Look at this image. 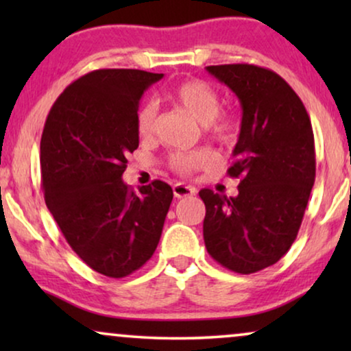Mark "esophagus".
<instances>
[{
    "mask_svg": "<svg viewBox=\"0 0 351 351\" xmlns=\"http://www.w3.org/2000/svg\"><path fill=\"white\" fill-rule=\"evenodd\" d=\"M172 190H174L176 198H186V196H193L196 193L195 186L185 184H176L172 186Z\"/></svg>",
    "mask_w": 351,
    "mask_h": 351,
    "instance_id": "34e87169",
    "label": "esophagus"
}]
</instances>
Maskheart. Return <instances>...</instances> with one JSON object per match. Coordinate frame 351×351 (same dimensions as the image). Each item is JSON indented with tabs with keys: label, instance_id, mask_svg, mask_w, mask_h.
I'll use <instances>...</instances> for the list:
<instances>
[{
	"label": "heart",
	"instance_id": "b5f03b06",
	"mask_svg": "<svg viewBox=\"0 0 351 351\" xmlns=\"http://www.w3.org/2000/svg\"><path fill=\"white\" fill-rule=\"evenodd\" d=\"M169 97L185 110L191 118L199 124L208 126V131L215 141L230 143L234 141L238 132L237 121L227 114H219L222 107V99L214 86L203 80L182 81L171 90ZM156 118V105L145 102L137 110L136 124L141 137H148L153 132ZM215 156L209 150H193L176 153L171 156V167L182 176H190L196 171L208 169L214 165Z\"/></svg>",
	"mask_w": 351,
	"mask_h": 351
}]
</instances>
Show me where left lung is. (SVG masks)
Instances as JSON below:
<instances>
[{"mask_svg": "<svg viewBox=\"0 0 351 351\" xmlns=\"http://www.w3.org/2000/svg\"><path fill=\"white\" fill-rule=\"evenodd\" d=\"M241 104L243 118L230 177L238 196L199 191L210 257L249 275L273 265L299 233L315 184V138L308 113L275 71L249 64L206 66Z\"/></svg>", "mask_w": 351, "mask_h": 351, "instance_id": "obj_1", "label": "left lung"}]
</instances>
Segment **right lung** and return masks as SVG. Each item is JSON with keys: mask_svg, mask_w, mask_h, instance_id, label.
<instances>
[{"mask_svg": "<svg viewBox=\"0 0 351 351\" xmlns=\"http://www.w3.org/2000/svg\"><path fill=\"white\" fill-rule=\"evenodd\" d=\"M162 76L90 71L59 95L43 129L47 209L81 261L110 278L131 275L150 261L174 196L166 182L153 180L136 193L121 179L126 156L138 147V102Z\"/></svg>", "mask_w": 351, "mask_h": 351, "instance_id": "right-lung-1", "label": "right lung"}]
</instances>
